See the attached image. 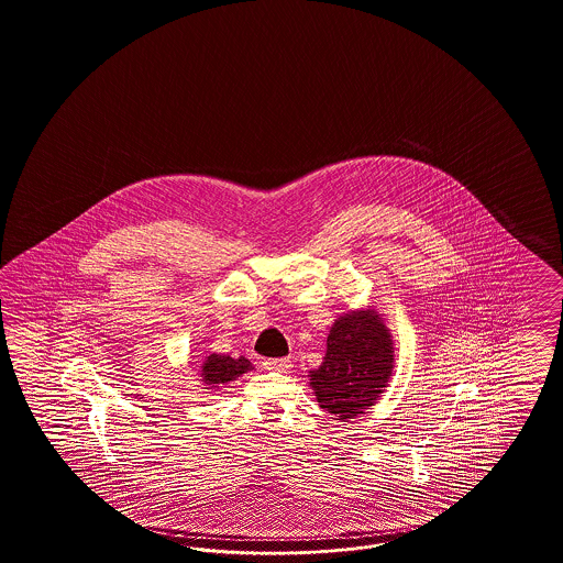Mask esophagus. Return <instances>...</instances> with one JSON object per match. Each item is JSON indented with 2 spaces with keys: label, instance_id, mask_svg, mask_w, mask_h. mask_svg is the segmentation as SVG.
Segmentation results:
<instances>
[{
  "label": "esophagus",
  "instance_id": "esophagus-1",
  "mask_svg": "<svg viewBox=\"0 0 563 563\" xmlns=\"http://www.w3.org/2000/svg\"><path fill=\"white\" fill-rule=\"evenodd\" d=\"M262 366H264L266 371H278V373H283V371H287V368L291 366V361H289V358H266V361L262 362Z\"/></svg>",
  "mask_w": 563,
  "mask_h": 563
}]
</instances>
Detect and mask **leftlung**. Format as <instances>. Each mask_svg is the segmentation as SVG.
<instances>
[{
  "label": "left lung",
  "instance_id": "1",
  "mask_svg": "<svg viewBox=\"0 0 563 563\" xmlns=\"http://www.w3.org/2000/svg\"><path fill=\"white\" fill-rule=\"evenodd\" d=\"M394 368L391 339L375 312L341 316L327 339V356L312 371L316 400L339 419L373 406Z\"/></svg>",
  "mask_w": 563,
  "mask_h": 563
}]
</instances>
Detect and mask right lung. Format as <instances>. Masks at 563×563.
I'll return each mask as SVG.
<instances>
[{
  "mask_svg": "<svg viewBox=\"0 0 563 563\" xmlns=\"http://www.w3.org/2000/svg\"><path fill=\"white\" fill-rule=\"evenodd\" d=\"M251 371V362L243 356L230 358L228 354H211L202 364V382L211 387L222 383L234 382L239 375Z\"/></svg>",
  "mask_w": 563,
  "mask_h": 563,
  "instance_id": "add662e5",
  "label": "right lung"
}]
</instances>
